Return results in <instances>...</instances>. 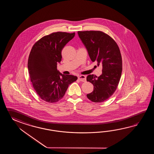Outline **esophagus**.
I'll return each mask as SVG.
<instances>
[{"label":"esophagus","mask_w":154,"mask_h":154,"mask_svg":"<svg viewBox=\"0 0 154 154\" xmlns=\"http://www.w3.org/2000/svg\"><path fill=\"white\" fill-rule=\"evenodd\" d=\"M78 79L81 82H85L86 80V76L84 75H81L79 76Z\"/></svg>","instance_id":"esophagus-1"}]
</instances>
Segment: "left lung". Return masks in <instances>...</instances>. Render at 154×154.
Masks as SVG:
<instances>
[{
	"instance_id": "left-lung-1",
	"label": "left lung",
	"mask_w": 154,
	"mask_h": 154,
	"mask_svg": "<svg viewBox=\"0 0 154 154\" xmlns=\"http://www.w3.org/2000/svg\"><path fill=\"white\" fill-rule=\"evenodd\" d=\"M92 62L102 66V73L97 77L88 75L86 80L94 85L87 97L94 102H102L113 94L118 86L122 71L121 54L111 37L100 31H78Z\"/></svg>"
}]
</instances>
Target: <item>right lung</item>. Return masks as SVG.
<instances>
[{
	"label": "right lung",
	"instance_id": "1",
	"mask_svg": "<svg viewBox=\"0 0 154 154\" xmlns=\"http://www.w3.org/2000/svg\"><path fill=\"white\" fill-rule=\"evenodd\" d=\"M75 35V32L52 33L43 37L33 46L28 59V70L33 88L45 101H59L69 85L78 79L76 76L62 74L57 68L62 60L63 48Z\"/></svg>",
	"mask_w": 154,
	"mask_h": 154
}]
</instances>
